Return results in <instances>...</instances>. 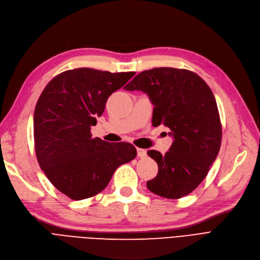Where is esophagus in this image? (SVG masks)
<instances>
[{
    "label": "esophagus",
    "instance_id": "esophagus-1",
    "mask_svg": "<svg viewBox=\"0 0 260 260\" xmlns=\"http://www.w3.org/2000/svg\"><path fill=\"white\" fill-rule=\"evenodd\" d=\"M137 150H138V157H140L141 159H143V158H146V155H147L146 150H145V149H142V148H138Z\"/></svg>",
    "mask_w": 260,
    "mask_h": 260
}]
</instances>
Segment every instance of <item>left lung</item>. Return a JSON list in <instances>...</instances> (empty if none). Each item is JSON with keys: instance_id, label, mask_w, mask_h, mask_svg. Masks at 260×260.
I'll use <instances>...</instances> for the list:
<instances>
[{"instance_id": "obj_1", "label": "left lung", "mask_w": 260, "mask_h": 260, "mask_svg": "<svg viewBox=\"0 0 260 260\" xmlns=\"http://www.w3.org/2000/svg\"><path fill=\"white\" fill-rule=\"evenodd\" d=\"M126 90H142L154 105L152 126L168 127L174 137L170 150L147 153L158 164V175L147 181L150 192L177 200L206 178L219 153L222 123L213 92L195 72L171 67L145 70Z\"/></svg>"}]
</instances>
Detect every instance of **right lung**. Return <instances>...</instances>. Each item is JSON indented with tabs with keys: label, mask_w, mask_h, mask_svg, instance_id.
<instances>
[{
	"label": "right lung",
	"mask_w": 260,
	"mask_h": 260,
	"mask_svg": "<svg viewBox=\"0 0 260 260\" xmlns=\"http://www.w3.org/2000/svg\"><path fill=\"white\" fill-rule=\"evenodd\" d=\"M136 75L91 68L66 70L52 79L34 112V143L41 170L55 188L74 201L106 189L118 166L136 159L130 143L92 138L108 98Z\"/></svg>",
	"instance_id": "add662e5"
}]
</instances>
